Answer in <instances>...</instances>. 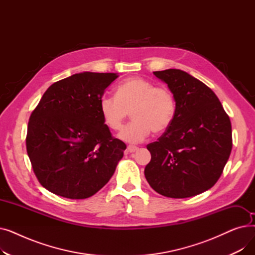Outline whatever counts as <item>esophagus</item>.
<instances>
[{
    "label": "esophagus",
    "mask_w": 255,
    "mask_h": 255,
    "mask_svg": "<svg viewBox=\"0 0 255 255\" xmlns=\"http://www.w3.org/2000/svg\"><path fill=\"white\" fill-rule=\"evenodd\" d=\"M137 150H138V148H137V146H135V145H128L127 146V152L128 153H134Z\"/></svg>",
    "instance_id": "1"
}]
</instances>
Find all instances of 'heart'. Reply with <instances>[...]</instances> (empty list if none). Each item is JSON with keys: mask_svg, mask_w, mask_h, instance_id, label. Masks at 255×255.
I'll return each instance as SVG.
<instances>
[{"mask_svg": "<svg viewBox=\"0 0 255 255\" xmlns=\"http://www.w3.org/2000/svg\"><path fill=\"white\" fill-rule=\"evenodd\" d=\"M99 111L104 124L113 131L122 129L130 112L132 122L119 137L127 142L137 143L149 136L162 133L171 125L176 114V101L165 87L142 77L133 76L121 82L116 96L104 95L99 102Z\"/></svg>", "mask_w": 255, "mask_h": 255, "instance_id": "1", "label": "heart"}]
</instances>
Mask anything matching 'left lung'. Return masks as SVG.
I'll return each mask as SVG.
<instances>
[{"label": "left lung", "instance_id": "left-lung-1", "mask_svg": "<svg viewBox=\"0 0 255 255\" xmlns=\"http://www.w3.org/2000/svg\"><path fill=\"white\" fill-rule=\"evenodd\" d=\"M176 101L171 125L146 145L151 161L144 176L159 194L186 198L216 184L233 148L232 124L209 87L180 69L153 72Z\"/></svg>", "mask_w": 255, "mask_h": 255}]
</instances>
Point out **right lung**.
<instances>
[{
	"label": "right lung",
	"instance_id": "obj_1",
	"mask_svg": "<svg viewBox=\"0 0 255 255\" xmlns=\"http://www.w3.org/2000/svg\"><path fill=\"white\" fill-rule=\"evenodd\" d=\"M117 73H76L52 84L31 114L26 152L35 175L57 195L84 199L110 181L126 144L112 136L99 102Z\"/></svg>",
	"mask_w": 255,
	"mask_h": 255
}]
</instances>
